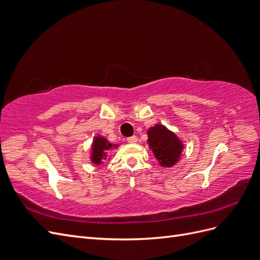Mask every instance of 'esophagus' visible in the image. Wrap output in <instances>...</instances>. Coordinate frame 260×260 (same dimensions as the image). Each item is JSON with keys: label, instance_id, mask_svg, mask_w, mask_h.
<instances>
[{"label": "esophagus", "instance_id": "1", "mask_svg": "<svg viewBox=\"0 0 260 260\" xmlns=\"http://www.w3.org/2000/svg\"><path fill=\"white\" fill-rule=\"evenodd\" d=\"M127 141H128V143H130V144H136V143H138V138L136 136H133V137L128 138Z\"/></svg>", "mask_w": 260, "mask_h": 260}]
</instances>
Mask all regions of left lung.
Returning <instances> with one entry per match:
<instances>
[{
    "label": "left lung",
    "instance_id": "left-lung-1",
    "mask_svg": "<svg viewBox=\"0 0 260 260\" xmlns=\"http://www.w3.org/2000/svg\"><path fill=\"white\" fill-rule=\"evenodd\" d=\"M147 143L161 167L170 168L181 159L184 144L174 131L157 123L147 130Z\"/></svg>",
    "mask_w": 260,
    "mask_h": 260
}]
</instances>
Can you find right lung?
Listing matches in <instances>:
<instances>
[{"mask_svg":"<svg viewBox=\"0 0 260 260\" xmlns=\"http://www.w3.org/2000/svg\"><path fill=\"white\" fill-rule=\"evenodd\" d=\"M119 144H113L109 141L102 136H95L92 141L91 144V154L90 160L94 165H102L106 160L108 161L111 156H108V153H111L113 149H116Z\"/></svg>","mask_w":260,"mask_h":260,"instance_id":"right-lung-1","label":"right lung"}]
</instances>
